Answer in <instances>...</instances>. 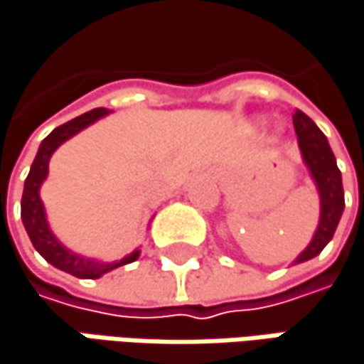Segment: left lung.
<instances>
[{
    "label": "left lung",
    "instance_id": "left-lung-1",
    "mask_svg": "<svg viewBox=\"0 0 364 364\" xmlns=\"http://www.w3.org/2000/svg\"><path fill=\"white\" fill-rule=\"evenodd\" d=\"M292 123L299 136V148H301L303 161L309 166L311 175L319 189V198H321V216H319V226L315 230V237L309 247L294 259V264H301L319 255L323 247L331 241L336 226L340 223V216L344 212V187H342L340 168L336 164V156L331 152L326 136L321 134V129L299 109L292 115Z\"/></svg>",
    "mask_w": 364,
    "mask_h": 364
}]
</instances>
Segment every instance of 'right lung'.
<instances>
[{
  "mask_svg": "<svg viewBox=\"0 0 364 364\" xmlns=\"http://www.w3.org/2000/svg\"><path fill=\"white\" fill-rule=\"evenodd\" d=\"M109 113V109H92L80 117L72 119L59 127H55L53 132L43 139L38 152H36V159H34L33 166H31V173L24 181V193H22V223L24 228L33 241L34 249L51 264V266L59 267L68 274H72L75 278H100L102 274L111 272L119 266H125V264H132L136 262L139 255V251L129 253L127 257L113 262V264H100L95 259H86V257H80L72 253L70 249L61 245L57 239L53 237V232L49 230L47 225V218H45V208L41 202V196H38V189H41V183L45 181L47 177V171H49V159L55 150L72 136H75L80 129L88 127L90 123H95L97 119L105 117Z\"/></svg>",
  "mask_w": 364,
  "mask_h": 364,
  "instance_id": "right-lung-1",
  "label": "right lung"
}]
</instances>
